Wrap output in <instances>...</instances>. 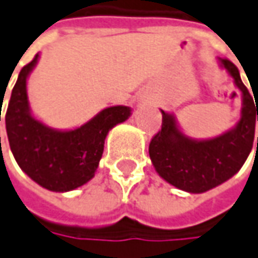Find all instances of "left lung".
<instances>
[{
	"mask_svg": "<svg viewBox=\"0 0 258 258\" xmlns=\"http://www.w3.org/2000/svg\"><path fill=\"white\" fill-rule=\"evenodd\" d=\"M222 66L239 87L243 97L241 118L236 128L213 140L195 141L180 133L171 114L162 113V124L150 143V157L159 176L176 188L201 194L232 178L246 162L253 148L258 106L240 79L237 66L227 57ZM258 151V137H257Z\"/></svg>",
	"mask_w": 258,
	"mask_h": 258,
	"instance_id": "1",
	"label": "left lung"
}]
</instances>
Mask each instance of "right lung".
<instances>
[{"label":"right lung","mask_w":258,"mask_h":258,"mask_svg":"<svg viewBox=\"0 0 258 258\" xmlns=\"http://www.w3.org/2000/svg\"><path fill=\"white\" fill-rule=\"evenodd\" d=\"M38 55L19 72L5 113L10 147L19 168L43 188L68 192L94 176L110 128L125 121L130 107L104 108L93 120L72 131H56L35 120L29 113L26 79ZM1 121V108H0Z\"/></svg>","instance_id":"1"}]
</instances>
